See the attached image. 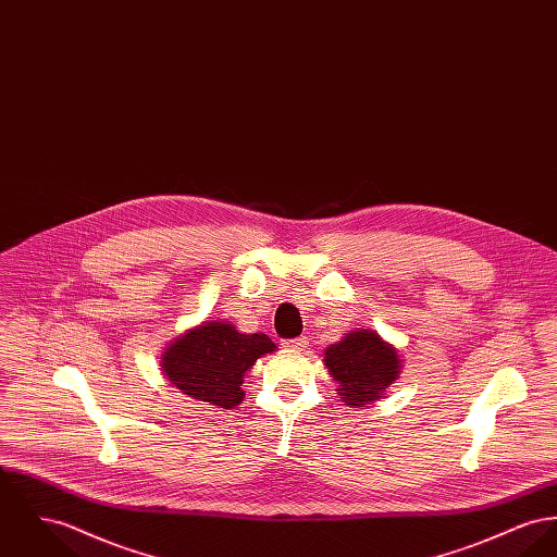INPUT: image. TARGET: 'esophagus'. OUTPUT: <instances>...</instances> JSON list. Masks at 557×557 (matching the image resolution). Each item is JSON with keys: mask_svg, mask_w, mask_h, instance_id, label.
Instances as JSON below:
<instances>
[{"mask_svg": "<svg viewBox=\"0 0 557 557\" xmlns=\"http://www.w3.org/2000/svg\"><path fill=\"white\" fill-rule=\"evenodd\" d=\"M306 344H308V337H306V335L292 337V339H283V346H285V348H292V350H301V348H306Z\"/></svg>", "mask_w": 557, "mask_h": 557, "instance_id": "obj_1", "label": "esophagus"}]
</instances>
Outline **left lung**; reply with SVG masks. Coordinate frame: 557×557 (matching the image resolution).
I'll return each mask as SVG.
<instances>
[{"instance_id": "1", "label": "left lung", "mask_w": 557, "mask_h": 557, "mask_svg": "<svg viewBox=\"0 0 557 557\" xmlns=\"http://www.w3.org/2000/svg\"><path fill=\"white\" fill-rule=\"evenodd\" d=\"M325 368L337 382L339 399L346 406L363 408L397 380V350L375 332H352L325 350Z\"/></svg>"}]
</instances>
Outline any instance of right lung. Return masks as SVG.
Wrapping results in <instances>:
<instances>
[{"mask_svg": "<svg viewBox=\"0 0 557 557\" xmlns=\"http://www.w3.org/2000/svg\"><path fill=\"white\" fill-rule=\"evenodd\" d=\"M274 348L265 334H240L230 323L213 321L173 342L162 357V370L189 397L232 409L245 397L243 375Z\"/></svg>", "mask_w": 557, "mask_h": 557, "instance_id": "add662e5", "label": "right lung"}]
</instances>
